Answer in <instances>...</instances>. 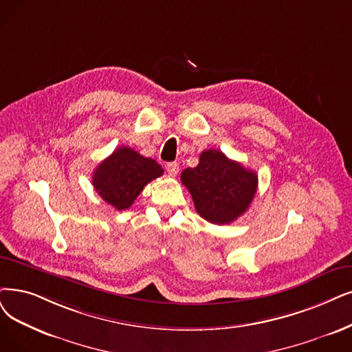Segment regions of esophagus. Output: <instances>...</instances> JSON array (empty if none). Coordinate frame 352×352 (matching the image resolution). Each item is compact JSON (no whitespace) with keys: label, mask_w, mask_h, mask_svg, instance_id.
Listing matches in <instances>:
<instances>
[{"label":"esophagus","mask_w":352,"mask_h":352,"mask_svg":"<svg viewBox=\"0 0 352 352\" xmlns=\"http://www.w3.org/2000/svg\"><path fill=\"white\" fill-rule=\"evenodd\" d=\"M166 170L167 173L170 176H176L179 173V164L176 162H172V163H167L166 164Z\"/></svg>","instance_id":"34e87169"}]
</instances>
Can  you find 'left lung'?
Masks as SVG:
<instances>
[{"instance_id": "1", "label": "left lung", "mask_w": 352, "mask_h": 352, "mask_svg": "<svg viewBox=\"0 0 352 352\" xmlns=\"http://www.w3.org/2000/svg\"><path fill=\"white\" fill-rule=\"evenodd\" d=\"M180 179L192 195L196 212L218 225L241 217L258 185L256 172L212 148L202 151L198 166L185 168Z\"/></svg>"}]
</instances>
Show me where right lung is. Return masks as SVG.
Returning <instances> with one entry per match:
<instances>
[{
    "mask_svg": "<svg viewBox=\"0 0 352 352\" xmlns=\"http://www.w3.org/2000/svg\"><path fill=\"white\" fill-rule=\"evenodd\" d=\"M163 175V167L131 147H118L96 166L92 185L101 198L118 210L130 208L148 182Z\"/></svg>",
    "mask_w": 352,
    "mask_h": 352,
    "instance_id": "1",
    "label": "right lung"
}]
</instances>
